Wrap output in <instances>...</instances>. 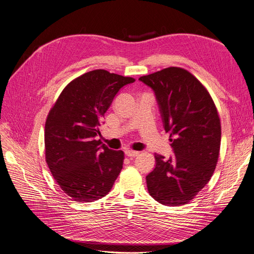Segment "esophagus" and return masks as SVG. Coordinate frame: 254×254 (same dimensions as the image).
<instances>
[{
	"label": "esophagus",
	"instance_id": "esophagus-1",
	"mask_svg": "<svg viewBox=\"0 0 254 254\" xmlns=\"http://www.w3.org/2000/svg\"><path fill=\"white\" fill-rule=\"evenodd\" d=\"M125 153L128 157H135V156L139 155V152L138 151H134V150H126Z\"/></svg>",
	"mask_w": 254,
	"mask_h": 254
}]
</instances>
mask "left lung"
<instances>
[{
	"label": "left lung",
	"instance_id": "left-lung-1",
	"mask_svg": "<svg viewBox=\"0 0 254 254\" xmlns=\"http://www.w3.org/2000/svg\"><path fill=\"white\" fill-rule=\"evenodd\" d=\"M139 80L155 93L175 154L169 159L154 154L155 168L146 176L149 194L166 206L185 205L216 168L221 140L217 108L207 88L185 69L169 66Z\"/></svg>",
	"mask_w": 254,
	"mask_h": 254
}]
</instances>
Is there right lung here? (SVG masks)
<instances>
[{
    "label": "right lung",
    "instance_id": "obj_1",
    "mask_svg": "<svg viewBox=\"0 0 254 254\" xmlns=\"http://www.w3.org/2000/svg\"><path fill=\"white\" fill-rule=\"evenodd\" d=\"M134 78L93 70L75 78L61 92L45 123V158L51 174L76 202L108 193L123 169L125 153L97 140L100 123L123 86Z\"/></svg>",
    "mask_w": 254,
    "mask_h": 254
}]
</instances>
